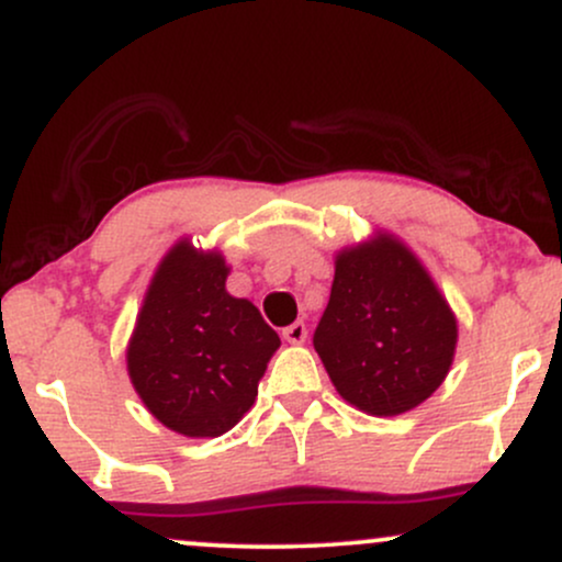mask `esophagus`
Returning a JSON list of instances; mask_svg holds the SVG:
<instances>
[{
	"instance_id": "34e87169",
	"label": "esophagus",
	"mask_w": 562,
	"mask_h": 562,
	"mask_svg": "<svg viewBox=\"0 0 562 562\" xmlns=\"http://www.w3.org/2000/svg\"><path fill=\"white\" fill-rule=\"evenodd\" d=\"M282 338H285L288 344H303V340H306V325H303V322H293V325H288L285 330H282Z\"/></svg>"
}]
</instances>
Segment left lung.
I'll use <instances>...</instances> for the list:
<instances>
[{
	"mask_svg": "<svg viewBox=\"0 0 562 562\" xmlns=\"http://www.w3.org/2000/svg\"><path fill=\"white\" fill-rule=\"evenodd\" d=\"M457 322L420 261L389 235L335 259L314 348L340 396L378 417L415 409L447 378Z\"/></svg>",
	"mask_w": 562,
	"mask_h": 562,
	"instance_id": "obj_1",
	"label": "left lung"
}]
</instances>
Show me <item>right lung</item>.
Returning a JSON list of instances; mask_svg holds the SVG:
<instances>
[{
    "instance_id": "obj_1",
    "label": "right lung",
    "mask_w": 562,
    "mask_h": 562,
    "mask_svg": "<svg viewBox=\"0 0 562 562\" xmlns=\"http://www.w3.org/2000/svg\"><path fill=\"white\" fill-rule=\"evenodd\" d=\"M227 263L190 243L160 261L128 344V378L166 428L222 436L250 409L280 335L259 308L232 299Z\"/></svg>"
}]
</instances>
